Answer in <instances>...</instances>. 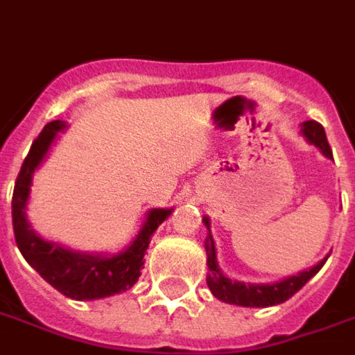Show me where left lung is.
I'll use <instances>...</instances> for the list:
<instances>
[{
  "mask_svg": "<svg viewBox=\"0 0 355 355\" xmlns=\"http://www.w3.org/2000/svg\"><path fill=\"white\" fill-rule=\"evenodd\" d=\"M302 133H304L309 143L319 146L324 156L332 158L331 145L327 141V133H324L321 123L309 119V121L304 123ZM202 222L207 224V228H210L209 218H205ZM205 249H207V265H209L210 270V275L207 276V284H209L212 295L218 297L220 302L241 305V307H268V305L284 304L286 300H290L295 292H300L311 280L313 276L321 270V266L327 261V257H324L321 263L311 266L309 270H304L300 275L284 278V280L275 282V284H243V282H232L230 278H226L220 272L218 263H216L214 239L210 236V232L209 236H207V241H205Z\"/></svg>",
  "mask_w": 355,
  "mask_h": 355,
  "instance_id": "obj_1",
  "label": "left lung"
}]
</instances>
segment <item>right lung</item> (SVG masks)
<instances>
[{"label": "right lung", "mask_w": 355, "mask_h": 355, "mask_svg": "<svg viewBox=\"0 0 355 355\" xmlns=\"http://www.w3.org/2000/svg\"><path fill=\"white\" fill-rule=\"evenodd\" d=\"M65 127L63 121H50L42 133L34 139L31 150L24 158L21 172L17 175L13 189V232L17 248L44 280L58 292L71 300H100L107 295L125 292L135 284L141 276V266L145 265L143 257L150 243L154 230L170 216L172 209H154L148 212L145 226L137 239L121 253L112 257L87 255L50 243L34 234L26 220V201L31 191L34 170L42 162L53 139Z\"/></svg>", "instance_id": "right-lung-1"}]
</instances>
